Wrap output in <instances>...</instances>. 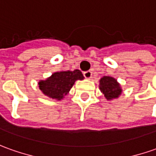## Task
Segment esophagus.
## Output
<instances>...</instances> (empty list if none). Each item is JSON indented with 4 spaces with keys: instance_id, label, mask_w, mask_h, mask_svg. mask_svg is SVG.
<instances>
[{
    "instance_id": "1",
    "label": "esophagus",
    "mask_w": 156,
    "mask_h": 156,
    "mask_svg": "<svg viewBox=\"0 0 156 156\" xmlns=\"http://www.w3.org/2000/svg\"><path fill=\"white\" fill-rule=\"evenodd\" d=\"M83 76H84V78H87V79H90V78H91L92 73L90 71H86V72L83 73Z\"/></svg>"
}]
</instances>
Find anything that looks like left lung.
Returning a JSON list of instances; mask_svg holds the SVG:
<instances>
[{
  "label": "left lung",
  "mask_w": 156,
  "mask_h": 156,
  "mask_svg": "<svg viewBox=\"0 0 156 156\" xmlns=\"http://www.w3.org/2000/svg\"><path fill=\"white\" fill-rule=\"evenodd\" d=\"M100 90L103 93L107 100H112L114 98H118L121 94L120 86L117 83V80L112 77L104 76L100 80Z\"/></svg>",
  "instance_id": "left-lung-1"
}]
</instances>
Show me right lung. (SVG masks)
<instances>
[{
	"instance_id": "add662e5",
	"label": "right lung",
	"mask_w": 156,
	"mask_h": 156,
	"mask_svg": "<svg viewBox=\"0 0 156 156\" xmlns=\"http://www.w3.org/2000/svg\"><path fill=\"white\" fill-rule=\"evenodd\" d=\"M83 79L79 70L58 72L45 81L39 82V88L44 95L57 100H61L73 87L76 80Z\"/></svg>"
}]
</instances>
